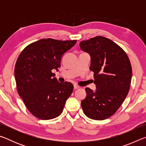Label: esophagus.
Wrapping results in <instances>:
<instances>
[{
  "instance_id": "1",
  "label": "esophagus",
  "mask_w": 146,
  "mask_h": 146,
  "mask_svg": "<svg viewBox=\"0 0 146 146\" xmlns=\"http://www.w3.org/2000/svg\"><path fill=\"white\" fill-rule=\"evenodd\" d=\"M79 88H80V87H79L78 85H76V84L74 85V89H75V90H76V89H78Z\"/></svg>"
}]
</instances>
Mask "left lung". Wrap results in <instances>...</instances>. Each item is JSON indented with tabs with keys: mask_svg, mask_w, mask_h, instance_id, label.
<instances>
[{
	"mask_svg": "<svg viewBox=\"0 0 146 146\" xmlns=\"http://www.w3.org/2000/svg\"><path fill=\"white\" fill-rule=\"evenodd\" d=\"M82 50L91 56L90 70L94 73L97 90L86 88L81 102L84 114L102 120L114 115L126 98L130 88L132 68L123 49L110 39L97 36L80 42Z\"/></svg>",
	"mask_w": 146,
	"mask_h": 146,
	"instance_id": "8db88e82",
	"label": "left lung"
}]
</instances>
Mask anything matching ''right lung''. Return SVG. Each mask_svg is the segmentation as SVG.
I'll list each match as a JSON object with an SVG mask.
<instances>
[{
    "mask_svg": "<svg viewBox=\"0 0 146 146\" xmlns=\"http://www.w3.org/2000/svg\"><path fill=\"white\" fill-rule=\"evenodd\" d=\"M76 40L43 38L27 46L15 66L17 91L35 117L50 120L58 117L73 90V84L60 83L52 70L60 66L62 56Z\"/></svg>",
    "mask_w": 146,
    "mask_h": 146,
    "instance_id": "obj_1",
    "label": "right lung"
}]
</instances>
